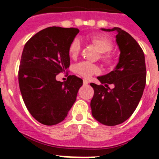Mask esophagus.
I'll return each mask as SVG.
<instances>
[{"mask_svg":"<svg viewBox=\"0 0 159 159\" xmlns=\"http://www.w3.org/2000/svg\"><path fill=\"white\" fill-rule=\"evenodd\" d=\"M83 83H84V85H88V81L87 80H84Z\"/></svg>","mask_w":159,"mask_h":159,"instance_id":"1","label":"esophagus"}]
</instances>
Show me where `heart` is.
<instances>
[{"instance_id":"heart-1","label":"heart","mask_w":159,"mask_h":159,"mask_svg":"<svg viewBox=\"0 0 159 159\" xmlns=\"http://www.w3.org/2000/svg\"><path fill=\"white\" fill-rule=\"evenodd\" d=\"M89 40L96 47L99 52L102 53V60L109 65L113 64L114 56L110 52V51L113 48V43H112L111 40L106 36H99V35L90 36ZM80 41L78 38H75L71 42L69 48H68L69 55L72 58H75L80 52ZM74 71L81 76L88 78L94 74H97L99 71V69L96 65L89 62H80L75 65Z\"/></svg>"}]
</instances>
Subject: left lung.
<instances>
[{"label":"left lung","mask_w":159,"mask_h":159,"mask_svg":"<svg viewBox=\"0 0 159 159\" xmlns=\"http://www.w3.org/2000/svg\"><path fill=\"white\" fill-rule=\"evenodd\" d=\"M117 32L116 43L120 55L116 68L98 76L102 84H91L94 95L91 101L92 116L100 123L116 126L125 122L135 111L146 85L145 57L134 38L120 28L101 29ZM113 84V88L108 87Z\"/></svg>","instance_id":"8db88e82"}]
</instances>
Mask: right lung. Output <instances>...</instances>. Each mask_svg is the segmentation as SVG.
Here are the masks:
<instances>
[{
	"label": "right lung",
	"mask_w": 159,
	"mask_h": 159,
	"mask_svg": "<svg viewBox=\"0 0 159 159\" xmlns=\"http://www.w3.org/2000/svg\"><path fill=\"white\" fill-rule=\"evenodd\" d=\"M80 30L48 27L25 43L19 67L18 80L29 113L39 123L52 126L62 122L76 99L83 80L69 75L57 81L59 73L70 66L68 48Z\"/></svg>",
	"instance_id": "right-lung-1"
}]
</instances>
